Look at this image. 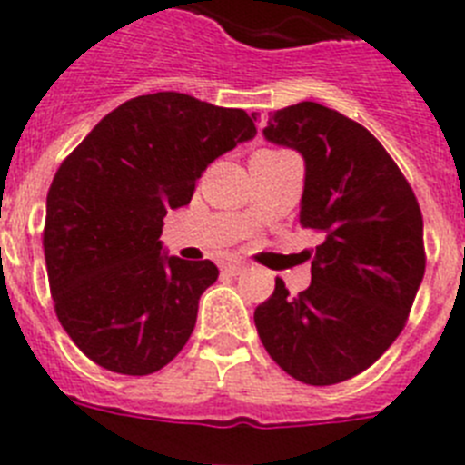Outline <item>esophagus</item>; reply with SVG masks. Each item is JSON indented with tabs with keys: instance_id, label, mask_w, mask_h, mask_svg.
Instances as JSON below:
<instances>
[{
	"instance_id": "34e87169",
	"label": "esophagus",
	"mask_w": 465,
	"mask_h": 465,
	"mask_svg": "<svg viewBox=\"0 0 465 465\" xmlns=\"http://www.w3.org/2000/svg\"><path fill=\"white\" fill-rule=\"evenodd\" d=\"M246 268H249L246 262H242V261H230V262H225V265H223V272H228V274H242Z\"/></svg>"
}]
</instances>
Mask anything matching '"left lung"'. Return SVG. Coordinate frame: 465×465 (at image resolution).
I'll list each match as a JSON object with an SVG mask.
<instances>
[{
  "label": "left lung",
  "mask_w": 465,
  "mask_h": 465,
  "mask_svg": "<svg viewBox=\"0 0 465 465\" xmlns=\"http://www.w3.org/2000/svg\"><path fill=\"white\" fill-rule=\"evenodd\" d=\"M265 139L305 158L300 225L322 232L312 283L283 279L253 312L274 363L312 386L371 368L405 328L424 279V219L386 149L361 123L316 102L274 111Z\"/></svg>",
  "instance_id": "left-lung-1"
}]
</instances>
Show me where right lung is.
I'll return each instance as SVG.
<instances>
[{
	"label": "right lung",
	"mask_w": 465,
	"mask_h": 465,
	"mask_svg": "<svg viewBox=\"0 0 465 465\" xmlns=\"http://www.w3.org/2000/svg\"><path fill=\"white\" fill-rule=\"evenodd\" d=\"M253 137L244 109L153 93L106 114L63 160L44 256L57 319L90 361L151 375L182 351L219 268L163 253V219L191 203L209 163Z\"/></svg>",
	"instance_id": "obj_1"
}]
</instances>
